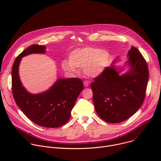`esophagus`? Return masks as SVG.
I'll return each mask as SVG.
<instances>
[{"label":"esophagus","instance_id":"esophagus-1","mask_svg":"<svg viewBox=\"0 0 161 161\" xmlns=\"http://www.w3.org/2000/svg\"><path fill=\"white\" fill-rule=\"evenodd\" d=\"M83 85L85 86H88L89 85V83L88 81H83Z\"/></svg>","mask_w":161,"mask_h":161}]
</instances>
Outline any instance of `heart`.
<instances>
[{
  "label": "heart",
  "mask_w": 161,
  "mask_h": 161,
  "mask_svg": "<svg viewBox=\"0 0 161 161\" xmlns=\"http://www.w3.org/2000/svg\"><path fill=\"white\" fill-rule=\"evenodd\" d=\"M69 61L62 62L64 69L77 73L78 69L83 68L84 74L91 78L99 76L109 63L111 55L108 51L96 47H85L73 51Z\"/></svg>",
  "instance_id": "obj_1"
}]
</instances>
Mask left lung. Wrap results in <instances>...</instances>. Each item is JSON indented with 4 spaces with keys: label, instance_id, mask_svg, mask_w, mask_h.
I'll use <instances>...</instances> for the list:
<instances>
[{
    "label": "left lung",
    "instance_id": "left-lung-1",
    "mask_svg": "<svg viewBox=\"0 0 161 161\" xmlns=\"http://www.w3.org/2000/svg\"><path fill=\"white\" fill-rule=\"evenodd\" d=\"M127 57L130 69L125 74L120 75L122 69L118 71L114 65L107 67L91 83L95 109L101 119L109 123L128 119L145 99L149 75L147 62L134 47H131Z\"/></svg>",
    "mask_w": 161,
    "mask_h": 161
}]
</instances>
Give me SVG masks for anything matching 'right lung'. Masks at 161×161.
<instances>
[{"label":"right lung","mask_w":161,"mask_h":161,"mask_svg":"<svg viewBox=\"0 0 161 161\" xmlns=\"http://www.w3.org/2000/svg\"><path fill=\"white\" fill-rule=\"evenodd\" d=\"M45 52L44 46L33 44L16 57L12 67V90L16 104L31 121L42 127L55 128L64 125L70 119L71 110L83 85L80 78H58L44 92L32 94L27 92L18 74L21 58Z\"/></svg>","instance_id":"add662e5"}]
</instances>
